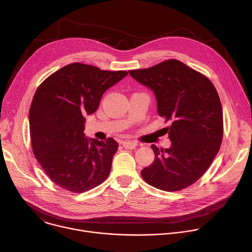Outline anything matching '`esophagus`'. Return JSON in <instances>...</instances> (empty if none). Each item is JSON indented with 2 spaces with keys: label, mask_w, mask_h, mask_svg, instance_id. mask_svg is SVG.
<instances>
[{
  "label": "esophagus",
  "mask_w": 252,
  "mask_h": 252,
  "mask_svg": "<svg viewBox=\"0 0 252 252\" xmlns=\"http://www.w3.org/2000/svg\"><path fill=\"white\" fill-rule=\"evenodd\" d=\"M122 145H123V147H124L125 149H126V150H134V149L138 146L136 142L130 141V140H125V141L122 142Z\"/></svg>",
  "instance_id": "obj_1"
}]
</instances>
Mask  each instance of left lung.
I'll list each match as a JSON object with an SVG mask.
<instances>
[{
    "instance_id": "8db88e82",
    "label": "left lung",
    "mask_w": 252,
    "mask_h": 252,
    "mask_svg": "<svg viewBox=\"0 0 252 252\" xmlns=\"http://www.w3.org/2000/svg\"><path fill=\"white\" fill-rule=\"evenodd\" d=\"M137 83L152 90L158 113L167 127L171 146L152 145L155 160L140 173L161 190L184 189L202 176L218 155L223 133L222 107L212 83L177 60L150 68L128 71Z\"/></svg>"
}]
</instances>
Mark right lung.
Masks as SVG:
<instances>
[{"label":"right lung","instance_id":"add662e5","mask_svg":"<svg viewBox=\"0 0 252 252\" xmlns=\"http://www.w3.org/2000/svg\"><path fill=\"white\" fill-rule=\"evenodd\" d=\"M127 75L69 63L46 79L35 92L29 112L34 158L51 181L82 193L109 176L119 143L87 137L86 116L94 114L102 94Z\"/></svg>","mask_w":252,"mask_h":252}]
</instances>
